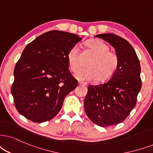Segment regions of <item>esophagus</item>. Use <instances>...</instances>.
Masks as SVG:
<instances>
[{
  "instance_id": "obj_1",
  "label": "esophagus",
  "mask_w": 153,
  "mask_h": 153,
  "mask_svg": "<svg viewBox=\"0 0 153 153\" xmlns=\"http://www.w3.org/2000/svg\"><path fill=\"white\" fill-rule=\"evenodd\" d=\"M78 85H79L85 86V85H87V83L86 82H79Z\"/></svg>"
}]
</instances>
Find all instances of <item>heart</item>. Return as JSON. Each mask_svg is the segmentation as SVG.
Wrapping results in <instances>:
<instances>
[{"label": "heart", "instance_id": "heart-1", "mask_svg": "<svg viewBox=\"0 0 153 153\" xmlns=\"http://www.w3.org/2000/svg\"><path fill=\"white\" fill-rule=\"evenodd\" d=\"M85 46L94 55L88 63L87 68L77 72L75 78L80 81H94L99 78L101 81L109 80L114 75L119 66V57L114 51L109 50L107 43L92 39L85 42ZM68 66L72 72H76L80 68V52L77 46H73L67 54Z\"/></svg>", "mask_w": 153, "mask_h": 153}]
</instances>
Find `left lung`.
<instances>
[{
    "mask_svg": "<svg viewBox=\"0 0 153 153\" xmlns=\"http://www.w3.org/2000/svg\"><path fill=\"white\" fill-rule=\"evenodd\" d=\"M94 36L114 47L119 63L109 80L88 86L84 108L94 123L109 127L122 123L136 107L137 96L142 86L140 65L134 49L124 39L111 33Z\"/></svg>",
    "mask_w": 153,
    "mask_h": 153,
    "instance_id": "obj_1",
    "label": "left lung"
}]
</instances>
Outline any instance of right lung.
<instances>
[{"mask_svg":"<svg viewBox=\"0 0 153 153\" xmlns=\"http://www.w3.org/2000/svg\"><path fill=\"white\" fill-rule=\"evenodd\" d=\"M81 40L75 34L53 30L27 45L15 66L10 90L20 114L42 123L59 113L65 97L78 86L69 71L67 54Z\"/></svg>","mask_w":153,"mask_h":153,"instance_id":"1","label":"right lung"}]
</instances>
